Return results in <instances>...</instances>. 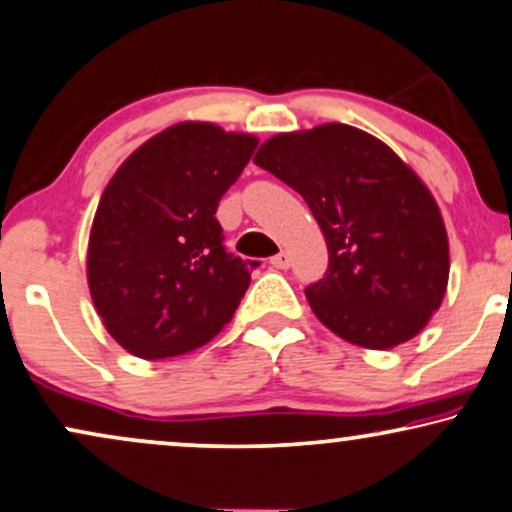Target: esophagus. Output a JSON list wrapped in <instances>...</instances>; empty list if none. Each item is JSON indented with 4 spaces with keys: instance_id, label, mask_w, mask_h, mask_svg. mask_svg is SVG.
<instances>
[{
    "instance_id": "1",
    "label": "esophagus",
    "mask_w": 512,
    "mask_h": 512,
    "mask_svg": "<svg viewBox=\"0 0 512 512\" xmlns=\"http://www.w3.org/2000/svg\"><path fill=\"white\" fill-rule=\"evenodd\" d=\"M271 267H276V269H288V267H290V255H288V252L281 250V252H278V255L271 257Z\"/></svg>"
}]
</instances>
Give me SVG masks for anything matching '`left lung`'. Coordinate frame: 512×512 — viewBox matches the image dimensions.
<instances>
[{
	"label": "left lung",
	"instance_id": "1",
	"mask_svg": "<svg viewBox=\"0 0 512 512\" xmlns=\"http://www.w3.org/2000/svg\"><path fill=\"white\" fill-rule=\"evenodd\" d=\"M255 165L307 200L326 238V276L304 290L316 319L366 349L416 338L449 283V236L423 179L342 122L276 134Z\"/></svg>",
	"mask_w": 512,
	"mask_h": 512
}]
</instances>
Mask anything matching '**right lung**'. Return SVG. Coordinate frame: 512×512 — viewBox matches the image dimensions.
Returning <instances> with one entry per match:
<instances>
[{
  "instance_id": "add662e5",
  "label": "right lung",
  "mask_w": 512,
  "mask_h": 512,
  "mask_svg": "<svg viewBox=\"0 0 512 512\" xmlns=\"http://www.w3.org/2000/svg\"><path fill=\"white\" fill-rule=\"evenodd\" d=\"M257 144L215 122H177L108 181L89 231L87 283L106 331L134 357H179L234 319L250 271L224 250L215 212Z\"/></svg>"
}]
</instances>
